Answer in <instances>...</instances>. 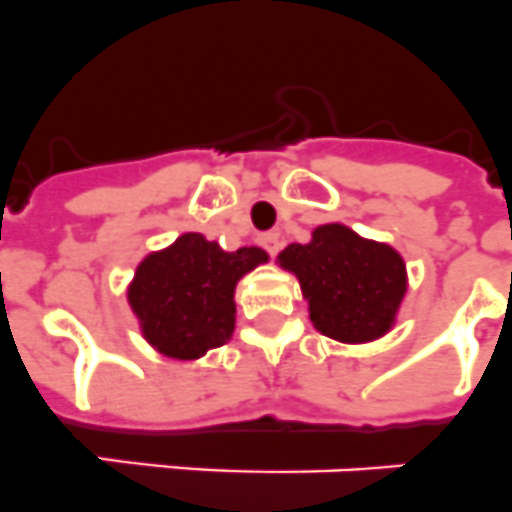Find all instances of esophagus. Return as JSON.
Listing matches in <instances>:
<instances>
[{
    "label": "esophagus",
    "mask_w": 512,
    "mask_h": 512,
    "mask_svg": "<svg viewBox=\"0 0 512 512\" xmlns=\"http://www.w3.org/2000/svg\"><path fill=\"white\" fill-rule=\"evenodd\" d=\"M260 244H263L265 252H268L270 257H276L278 249H281V236H278L276 231H268V234L260 236Z\"/></svg>",
    "instance_id": "1"
}]
</instances>
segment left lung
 I'll return each instance as SVG.
<instances>
[{
  "mask_svg": "<svg viewBox=\"0 0 512 512\" xmlns=\"http://www.w3.org/2000/svg\"><path fill=\"white\" fill-rule=\"evenodd\" d=\"M278 265L299 278L312 325L341 343L385 336L409 289L403 257L343 223L317 226L307 244H289Z\"/></svg>",
  "mask_w": 512,
  "mask_h": 512,
  "instance_id": "1",
  "label": "left lung"
}]
</instances>
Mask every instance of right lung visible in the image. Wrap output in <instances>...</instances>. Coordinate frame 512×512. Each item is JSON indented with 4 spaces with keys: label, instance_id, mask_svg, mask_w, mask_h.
<instances>
[{
    "label": "right lung",
    "instance_id": "1",
    "mask_svg": "<svg viewBox=\"0 0 512 512\" xmlns=\"http://www.w3.org/2000/svg\"><path fill=\"white\" fill-rule=\"evenodd\" d=\"M263 263L265 249L226 252L197 231L145 255L127 289L143 338L158 354L182 362L223 346L234 333L236 283Z\"/></svg>",
    "mask_w": 512,
    "mask_h": 512
}]
</instances>
